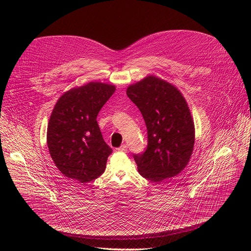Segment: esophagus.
Returning <instances> with one entry per match:
<instances>
[{
  "label": "esophagus",
  "mask_w": 251,
  "mask_h": 251,
  "mask_svg": "<svg viewBox=\"0 0 251 251\" xmlns=\"http://www.w3.org/2000/svg\"><path fill=\"white\" fill-rule=\"evenodd\" d=\"M127 150H128L127 144H122V146L118 149V151H121V152H126V151H127Z\"/></svg>",
  "instance_id": "esophagus-1"
}]
</instances>
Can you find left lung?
Instances as JSON below:
<instances>
[{"label": "left lung", "instance_id": "8db88e82", "mask_svg": "<svg viewBox=\"0 0 251 251\" xmlns=\"http://www.w3.org/2000/svg\"><path fill=\"white\" fill-rule=\"evenodd\" d=\"M148 129L146 151L133 154L139 174L152 182L178 175L189 162L194 123L188 104L174 85L148 76L127 88Z\"/></svg>", "mask_w": 251, "mask_h": 251}]
</instances>
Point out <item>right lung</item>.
<instances>
[{"mask_svg": "<svg viewBox=\"0 0 251 251\" xmlns=\"http://www.w3.org/2000/svg\"><path fill=\"white\" fill-rule=\"evenodd\" d=\"M116 87L89 82L75 87L58 100L47 132L50 154L61 173L87 183L100 177L112 149L104 142L97 117Z\"/></svg>", "mask_w": 251, "mask_h": 251, "instance_id": "1", "label": "right lung"}]
</instances>
